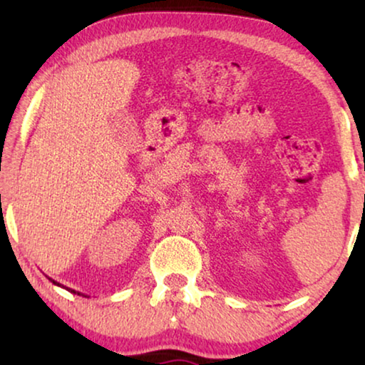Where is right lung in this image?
<instances>
[{
  "mask_svg": "<svg viewBox=\"0 0 365 365\" xmlns=\"http://www.w3.org/2000/svg\"><path fill=\"white\" fill-rule=\"evenodd\" d=\"M49 281H51V283H53V284H56V286H61V287H64V289H68V291H71V292H73V294H79V296H84V294H82V292H79V291H74V289H71V287H66V286H63V284H59V283H58V281H54V279H51V278H49ZM84 297H89V296H84Z\"/></svg>",
  "mask_w": 365,
  "mask_h": 365,
  "instance_id": "1",
  "label": "right lung"
}]
</instances>
